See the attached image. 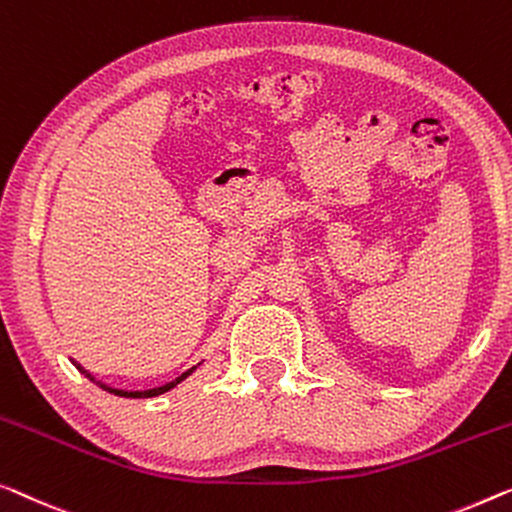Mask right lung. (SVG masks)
Listing matches in <instances>:
<instances>
[{"mask_svg":"<svg viewBox=\"0 0 512 512\" xmlns=\"http://www.w3.org/2000/svg\"><path fill=\"white\" fill-rule=\"evenodd\" d=\"M71 361H73V358H71ZM73 365H75V368H78L80 372H82V375H85L87 379H91V381H94V384H98V386H101L103 388V391H108V393H114V395H119V398H156V395H163V393H167V391H172V388L174 386H177V384H181V381L183 379H188L190 375H193V372L197 370V368H200V365L202 363H197V365H193V368H190V370H186V372H183V375H179L177 379H172V381H167V384H163V386H156V388H147V391H126V388H114V386H108V384H103V381H98L94 375H91V372H87L85 368H82V365L78 363V361H73Z\"/></svg>","mask_w":512,"mask_h":512,"instance_id":"add662e5","label":"right lung"}]
</instances>
